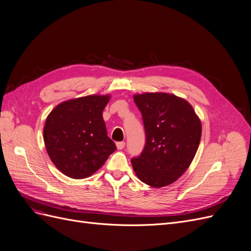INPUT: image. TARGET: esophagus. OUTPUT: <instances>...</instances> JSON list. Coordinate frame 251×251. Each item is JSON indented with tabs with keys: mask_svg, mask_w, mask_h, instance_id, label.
I'll list each match as a JSON object with an SVG mask.
<instances>
[{
	"mask_svg": "<svg viewBox=\"0 0 251 251\" xmlns=\"http://www.w3.org/2000/svg\"><path fill=\"white\" fill-rule=\"evenodd\" d=\"M126 146V142L125 141H119V142H116V147L118 150H123Z\"/></svg>",
	"mask_w": 251,
	"mask_h": 251,
	"instance_id": "34e87169",
	"label": "esophagus"
}]
</instances>
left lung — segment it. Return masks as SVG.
<instances>
[{"mask_svg":"<svg viewBox=\"0 0 251 251\" xmlns=\"http://www.w3.org/2000/svg\"><path fill=\"white\" fill-rule=\"evenodd\" d=\"M146 131V144L131 159L140 181L153 187L166 186L183 174L198 150L201 123L186 100L166 93L134 96Z\"/></svg>","mask_w":251,"mask_h":251,"instance_id":"left-lung-1","label":"left lung"}]
</instances>
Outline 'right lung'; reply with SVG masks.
<instances>
[{
  "mask_svg": "<svg viewBox=\"0 0 251 251\" xmlns=\"http://www.w3.org/2000/svg\"><path fill=\"white\" fill-rule=\"evenodd\" d=\"M109 100V95L75 98L59 103L48 115L45 146L51 161L66 176L90 177L115 151L102 118Z\"/></svg>",
  "mask_w": 251,
  "mask_h": 251,
  "instance_id": "add662e5",
  "label": "right lung"
}]
</instances>
